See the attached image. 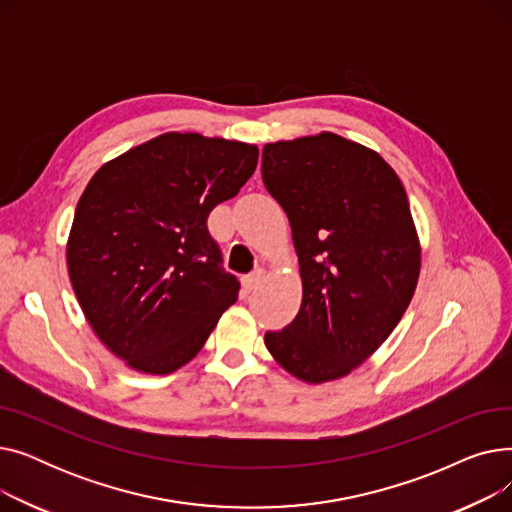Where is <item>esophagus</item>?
Segmentation results:
<instances>
[{
    "mask_svg": "<svg viewBox=\"0 0 512 512\" xmlns=\"http://www.w3.org/2000/svg\"><path fill=\"white\" fill-rule=\"evenodd\" d=\"M261 282H263V272L259 270V272H253V274L242 278V288H245V292H251V290H255Z\"/></svg>",
    "mask_w": 512,
    "mask_h": 512,
    "instance_id": "esophagus-1",
    "label": "esophagus"
}]
</instances>
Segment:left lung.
<instances>
[{
	"label": "left lung",
	"mask_w": 512,
	"mask_h": 512,
	"mask_svg": "<svg viewBox=\"0 0 512 512\" xmlns=\"http://www.w3.org/2000/svg\"><path fill=\"white\" fill-rule=\"evenodd\" d=\"M263 184L282 205L299 255L303 303L265 346L294 378L338 380L369 359L405 315L421 249L396 172L334 132L267 143Z\"/></svg>",
	"instance_id": "left-lung-1"
}]
</instances>
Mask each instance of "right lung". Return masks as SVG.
I'll return each mask as SVG.
<instances>
[{
  "label": "right lung",
  "instance_id": "obj_1",
  "mask_svg": "<svg viewBox=\"0 0 512 512\" xmlns=\"http://www.w3.org/2000/svg\"><path fill=\"white\" fill-rule=\"evenodd\" d=\"M259 149L166 132L107 161L78 199L68 274L99 340L128 367L166 375L191 361L238 297L207 230L257 168Z\"/></svg>",
  "mask_w": 512,
  "mask_h": 512
}]
</instances>
